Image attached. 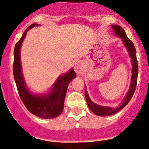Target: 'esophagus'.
I'll list each match as a JSON object with an SVG mask.
<instances>
[{
	"label": "esophagus",
	"mask_w": 149,
	"mask_h": 149,
	"mask_svg": "<svg viewBox=\"0 0 149 149\" xmlns=\"http://www.w3.org/2000/svg\"><path fill=\"white\" fill-rule=\"evenodd\" d=\"M75 71L78 73H82L83 71V64L81 61H78L75 64Z\"/></svg>",
	"instance_id": "obj_1"
}]
</instances>
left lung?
<instances>
[{
    "label": "left lung",
    "instance_id": "8db88e82",
    "mask_svg": "<svg viewBox=\"0 0 149 149\" xmlns=\"http://www.w3.org/2000/svg\"><path fill=\"white\" fill-rule=\"evenodd\" d=\"M112 29L114 30V33L116 35H118L119 37L122 39V42L126 46L127 50L129 52V55L130 57H131L132 60V75L131 78V83H130V87L129 89L128 93H127L126 96L125 97L124 100H123L122 103L117 107L116 108H112L110 107H105V106H101V105H98L96 104L93 103L89 98L88 94H87V90L85 89V95L86 101H87V105H88L89 108L92 111L93 113L95 114L101 116H107L112 115V114H116L119 111L124 107L128 102L130 101L131 98L133 96L134 93H135L136 86H137V76H138V63L137 60V56H136V50L134 46L133 43L130 39H129L126 35L124 30L121 28V26H118V25H112Z\"/></svg>",
    "mask_w": 149,
    "mask_h": 149
}]
</instances>
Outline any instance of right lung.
Returning <instances> with one entry per match:
<instances>
[{
    "instance_id": "add662e5",
    "label": "right lung",
    "mask_w": 149,
    "mask_h": 149,
    "mask_svg": "<svg viewBox=\"0 0 149 149\" xmlns=\"http://www.w3.org/2000/svg\"><path fill=\"white\" fill-rule=\"evenodd\" d=\"M38 26L36 23L30 25L16 44L14 51L13 73L18 92L26 108L32 114L42 119H53L58 116L63 111L68 85L76 78V74L74 70L71 69L66 74L59 77L52 87L51 92L48 94L35 96L28 90L21 71L20 48L28 30Z\"/></svg>"
}]
</instances>
